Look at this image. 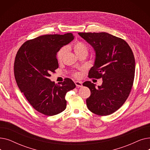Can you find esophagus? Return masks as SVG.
<instances>
[{"mask_svg":"<svg viewBox=\"0 0 150 150\" xmlns=\"http://www.w3.org/2000/svg\"><path fill=\"white\" fill-rule=\"evenodd\" d=\"M75 84L77 86V87H82L83 86V83L81 81H75Z\"/></svg>","mask_w":150,"mask_h":150,"instance_id":"esophagus-1","label":"esophagus"}]
</instances>
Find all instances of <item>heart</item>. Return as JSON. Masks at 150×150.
<instances>
[{
  "label": "heart",
  "instance_id": "1",
  "mask_svg": "<svg viewBox=\"0 0 150 150\" xmlns=\"http://www.w3.org/2000/svg\"><path fill=\"white\" fill-rule=\"evenodd\" d=\"M73 49L74 50V52L75 54L77 55H79L82 53H85L87 54L88 52V49L87 46H86L83 42H75L74 45H73ZM67 52V47H64L61 48L58 52L57 53V59L58 61H61L62 58H64V55ZM75 76L78 77L79 76V74L75 73Z\"/></svg>",
  "mask_w": 150,
  "mask_h": 150
}]
</instances>
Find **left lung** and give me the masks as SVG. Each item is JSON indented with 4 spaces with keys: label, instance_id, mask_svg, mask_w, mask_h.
<instances>
[{
    "label": "left lung",
    "instance_id": "8db88e82",
    "mask_svg": "<svg viewBox=\"0 0 150 150\" xmlns=\"http://www.w3.org/2000/svg\"><path fill=\"white\" fill-rule=\"evenodd\" d=\"M95 52V61L89 76L102 78L96 87L91 81L83 86L91 90L86 99L89 111L99 115H110L119 109L131 92L135 73V59L129 45L123 39L105 32L79 33Z\"/></svg>",
    "mask_w": 150,
    "mask_h": 150
}]
</instances>
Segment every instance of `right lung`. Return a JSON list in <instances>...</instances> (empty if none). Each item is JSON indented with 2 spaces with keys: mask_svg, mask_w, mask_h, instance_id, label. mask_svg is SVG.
Instances as JSON below:
<instances>
[{
  "mask_svg": "<svg viewBox=\"0 0 150 150\" xmlns=\"http://www.w3.org/2000/svg\"><path fill=\"white\" fill-rule=\"evenodd\" d=\"M74 38L71 33L39 36L23 43L16 56L14 73L18 87L30 105L44 115L64 111L66 94L76 87L69 78L59 85L49 79L58 67V52Z\"/></svg>",
  "mask_w": 150,
  "mask_h": 150,
  "instance_id": "add662e5",
  "label": "right lung"
}]
</instances>
